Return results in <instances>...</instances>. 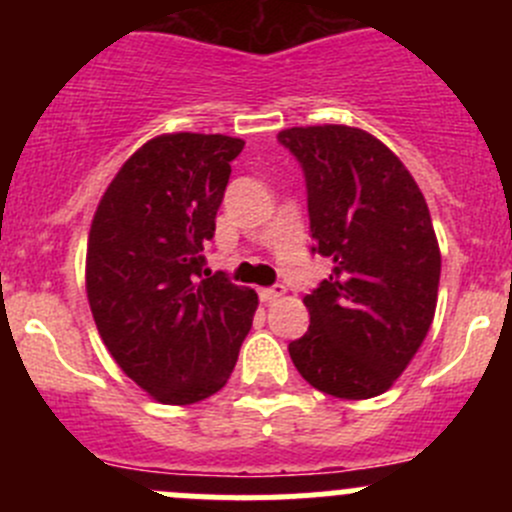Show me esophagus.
Masks as SVG:
<instances>
[{"label": "esophagus", "instance_id": "obj_1", "mask_svg": "<svg viewBox=\"0 0 512 512\" xmlns=\"http://www.w3.org/2000/svg\"><path fill=\"white\" fill-rule=\"evenodd\" d=\"M285 292H287L285 285H272V287H262V289H260V299H262V302L272 304V302H277V299H280L282 294H285Z\"/></svg>", "mask_w": 512, "mask_h": 512}]
</instances>
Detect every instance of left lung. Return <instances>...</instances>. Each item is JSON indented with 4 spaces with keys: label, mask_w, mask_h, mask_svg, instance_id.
I'll return each mask as SVG.
<instances>
[{
    "label": "left lung",
    "mask_w": 512,
    "mask_h": 512,
    "mask_svg": "<svg viewBox=\"0 0 512 512\" xmlns=\"http://www.w3.org/2000/svg\"><path fill=\"white\" fill-rule=\"evenodd\" d=\"M277 141L302 165L312 252L334 262L304 297L309 329L289 356L324 394H384L436 312L441 252L426 200L404 163L359 128H287Z\"/></svg>",
    "instance_id": "8db88e82"
}]
</instances>
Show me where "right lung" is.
<instances>
[{"instance_id": "1", "label": "right lung", "mask_w": 512, "mask_h": 512, "mask_svg": "<svg viewBox=\"0 0 512 512\" xmlns=\"http://www.w3.org/2000/svg\"><path fill=\"white\" fill-rule=\"evenodd\" d=\"M245 141L168 133L123 163L89 232L86 292L116 364L153 399L188 406L220 391L257 294L205 267V245Z\"/></svg>"}]
</instances>
